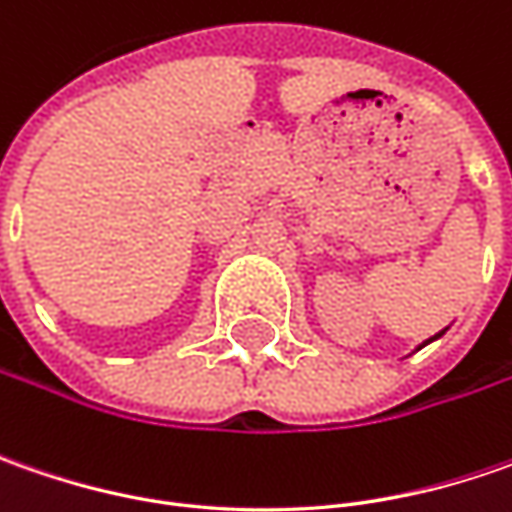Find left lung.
Segmentation results:
<instances>
[{
  "label": "left lung",
  "mask_w": 512,
  "mask_h": 512,
  "mask_svg": "<svg viewBox=\"0 0 512 512\" xmlns=\"http://www.w3.org/2000/svg\"><path fill=\"white\" fill-rule=\"evenodd\" d=\"M442 333H444V330H442ZM442 333H436V336H433V339H439V336H442ZM433 339H427V342H433ZM427 342H424V344H427ZM424 344H422V347H424Z\"/></svg>",
  "instance_id": "left-lung-1"
}]
</instances>
